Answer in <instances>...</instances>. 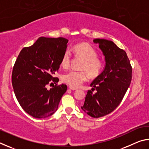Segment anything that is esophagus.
I'll list each match as a JSON object with an SVG mask.
<instances>
[{
  "instance_id": "1",
  "label": "esophagus",
  "mask_w": 149,
  "mask_h": 149,
  "mask_svg": "<svg viewBox=\"0 0 149 149\" xmlns=\"http://www.w3.org/2000/svg\"><path fill=\"white\" fill-rule=\"evenodd\" d=\"M69 88H70V89H71V90H77V88L73 87H71V86H70V87H69Z\"/></svg>"
}]
</instances>
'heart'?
I'll list each match as a JSON object with an SVG mask.
<instances>
[{
    "label": "heart",
    "mask_w": 149,
    "mask_h": 149,
    "mask_svg": "<svg viewBox=\"0 0 149 149\" xmlns=\"http://www.w3.org/2000/svg\"><path fill=\"white\" fill-rule=\"evenodd\" d=\"M72 51L78 58L83 60L80 65L81 71H70L62 76V81L73 87H78L83 83L86 81L90 77L99 76L102 72L103 63L94 48L86 42H81L72 48ZM70 64V54L69 52H65L61 58L60 65L63 68L66 69ZM88 72L87 73L86 72Z\"/></svg>",
    "instance_id": "obj_1"
}]
</instances>
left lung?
I'll return each mask as SVG.
<instances>
[{
    "instance_id": "left-lung-1",
    "label": "left lung",
    "mask_w": 149,
    "mask_h": 149,
    "mask_svg": "<svg viewBox=\"0 0 149 149\" xmlns=\"http://www.w3.org/2000/svg\"><path fill=\"white\" fill-rule=\"evenodd\" d=\"M105 56L102 72L91 84L82 110L93 118H100L114 111L122 102L132 81V68L125 50L114 42L95 39ZM93 90L97 91L95 94Z\"/></svg>"
}]
</instances>
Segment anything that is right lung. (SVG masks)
Segmentation results:
<instances>
[{"label":"right lung","mask_w":149,"mask_h":149,"mask_svg":"<svg viewBox=\"0 0 149 149\" xmlns=\"http://www.w3.org/2000/svg\"><path fill=\"white\" fill-rule=\"evenodd\" d=\"M68 40L41 37L31 46L24 47L13 67L12 84L16 97L27 114L36 118H45L58 109L66 85H58L59 79L54 77L66 50ZM57 84L50 90L46 85ZM52 84V83H51Z\"/></svg>","instance_id":"obj_1"}]
</instances>
